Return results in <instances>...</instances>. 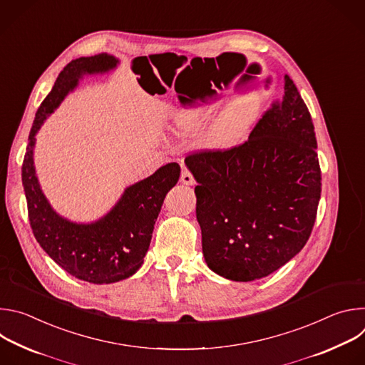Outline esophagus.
Returning <instances> with one entry per match:
<instances>
[{"label":"esophagus","instance_id":"obj_1","mask_svg":"<svg viewBox=\"0 0 365 365\" xmlns=\"http://www.w3.org/2000/svg\"><path fill=\"white\" fill-rule=\"evenodd\" d=\"M180 180H182L183 185H195V178L189 170H182Z\"/></svg>","mask_w":365,"mask_h":365}]
</instances>
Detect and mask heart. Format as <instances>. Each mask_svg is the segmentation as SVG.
Segmentation results:
<instances>
[{"label": "heart", "mask_w": 365, "mask_h": 365, "mask_svg": "<svg viewBox=\"0 0 365 365\" xmlns=\"http://www.w3.org/2000/svg\"><path fill=\"white\" fill-rule=\"evenodd\" d=\"M259 108H262V103L257 96L238 99L220 115L210 133L206 134V145L212 150H230L238 145L254 125ZM215 114L217 110L212 107L192 108L179 115V124L185 131L193 133L203 128Z\"/></svg>", "instance_id": "1"}]
</instances>
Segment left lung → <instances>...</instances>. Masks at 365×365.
I'll return each instance as SVG.
<instances>
[{"label": "left lung", "mask_w": 365, "mask_h": 365, "mask_svg": "<svg viewBox=\"0 0 365 365\" xmlns=\"http://www.w3.org/2000/svg\"><path fill=\"white\" fill-rule=\"evenodd\" d=\"M205 262L251 282L284 266L306 244L321 199L315 127L293 81L245 143L189 154Z\"/></svg>", "instance_id": "left-lung-1"}]
</instances>
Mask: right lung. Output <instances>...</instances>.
I'll list each match as a JSON object with an SVG mask.
<instances>
[{"instance_id":"obj_1","label":"right lung","mask_w":365,"mask_h":365,"mask_svg":"<svg viewBox=\"0 0 365 365\" xmlns=\"http://www.w3.org/2000/svg\"><path fill=\"white\" fill-rule=\"evenodd\" d=\"M117 63L114 56L101 53L75 59L65 66L36 113L21 168L29 221L37 242L65 272L93 284L124 280L141 267L165 197L180 176L178 163L162 166L147 179L128 186L113 210L91 224L62 218L43 195L33 162L34 135L82 75L108 72Z\"/></svg>"}]
</instances>
